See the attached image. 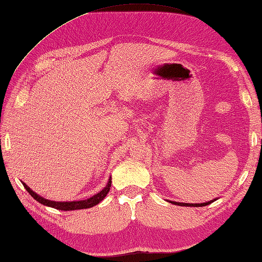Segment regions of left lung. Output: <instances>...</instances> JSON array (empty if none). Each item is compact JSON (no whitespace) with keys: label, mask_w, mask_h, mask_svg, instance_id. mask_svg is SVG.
<instances>
[{"label":"left lung","mask_w":262,"mask_h":262,"mask_svg":"<svg viewBox=\"0 0 262 262\" xmlns=\"http://www.w3.org/2000/svg\"><path fill=\"white\" fill-rule=\"evenodd\" d=\"M217 199H214L210 202H206V203H200V204H191V203H178V202H172V201H169V203H171V204H175V205H179V206H194V207H201V206H206L208 204H211V203H213L214 201H216Z\"/></svg>","instance_id":"1"}]
</instances>
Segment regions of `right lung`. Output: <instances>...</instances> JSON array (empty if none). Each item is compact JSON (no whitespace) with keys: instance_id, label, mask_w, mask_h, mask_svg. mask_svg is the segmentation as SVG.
Returning a JSON list of instances; mask_svg holds the SVG:
<instances>
[{"instance_id":"1","label":"right lung","mask_w":262,"mask_h":262,"mask_svg":"<svg viewBox=\"0 0 262 262\" xmlns=\"http://www.w3.org/2000/svg\"><path fill=\"white\" fill-rule=\"evenodd\" d=\"M22 184H23V186H25V188L28 190V193L30 194L37 202H39L40 204L54 207V208H56V210H60V211H74V210H83V208H90V207L97 205L100 202H102L104 200V197L107 195V193L110 191V188H111L112 180H111V177H110L107 185L105 186V187H104L100 191V193H97L96 195L92 196L91 199L83 200V201H74V202H55V201L46 200V199H43V197L38 195L37 193H34L33 190L30 189V187H28V185H26L25 183H22Z\"/></svg>"}]
</instances>
